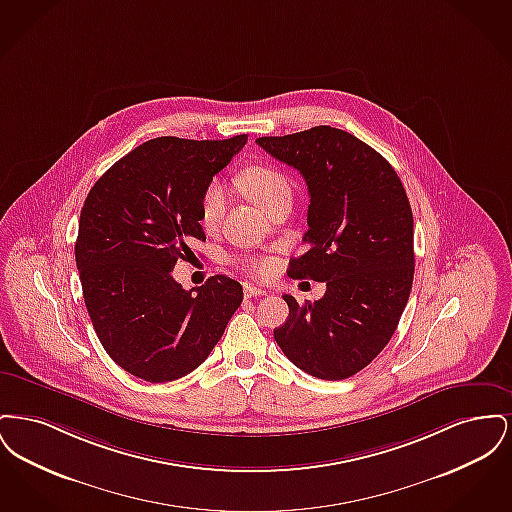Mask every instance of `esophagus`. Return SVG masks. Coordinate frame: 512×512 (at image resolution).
Masks as SVG:
<instances>
[{
  "label": "esophagus",
  "instance_id": "1",
  "mask_svg": "<svg viewBox=\"0 0 512 512\" xmlns=\"http://www.w3.org/2000/svg\"><path fill=\"white\" fill-rule=\"evenodd\" d=\"M245 297H257V295H267L265 288H259V286H253V284H247L244 288Z\"/></svg>",
  "mask_w": 512,
  "mask_h": 512
}]
</instances>
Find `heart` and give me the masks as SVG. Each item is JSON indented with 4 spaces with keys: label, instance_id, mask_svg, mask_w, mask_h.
Masks as SVG:
<instances>
[{
    "label": "heart",
    "instance_id": "1",
    "mask_svg": "<svg viewBox=\"0 0 512 512\" xmlns=\"http://www.w3.org/2000/svg\"><path fill=\"white\" fill-rule=\"evenodd\" d=\"M238 184L244 190V194L265 211L282 199H292V184L286 178V174L268 165L245 167L244 171L238 174ZM226 205H228L226 186L220 182H211L201 195V207H199L201 224L205 228L219 226L224 219ZM242 265L253 274H267L272 268V261L265 257H247L242 259Z\"/></svg>",
    "mask_w": 512,
    "mask_h": 512
}]
</instances>
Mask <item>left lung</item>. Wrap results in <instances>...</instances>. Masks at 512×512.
<instances>
[{
    "mask_svg": "<svg viewBox=\"0 0 512 512\" xmlns=\"http://www.w3.org/2000/svg\"><path fill=\"white\" fill-rule=\"evenodd\" d=\"M309 188L307 253L288 276L326 282L318 301L284 295L288 320L274 340L293 365L320 380H345L391 340L414 276L413 211L390 163L353 134L315 126L257 138Z\"/></svg>",
    "mask_w": 512,
    "mask_h": 512,
    "instance_id": "left-lung-1",
    "label": "left lung"
}]
</instances>
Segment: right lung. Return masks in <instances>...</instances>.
<instances>
[{"label": "right lung", "instance_id": "add662e5", "mask_svg": "<svg viewBox=\"0 0 512 512\" xmlns=\"http://www.w3.org/2000/svg\"><path fill=\"white\" fill-rule=\"evenodd\" d=\"M245 142L149 140L84 201L74 245L84 303L103 349L132 376L161 384L190 374L242 305V284L224 274L188 292L171 272L205 242L201 195Z\"/></svg>", "mask_w": 512, "mask_h": 512}]
</instances>
